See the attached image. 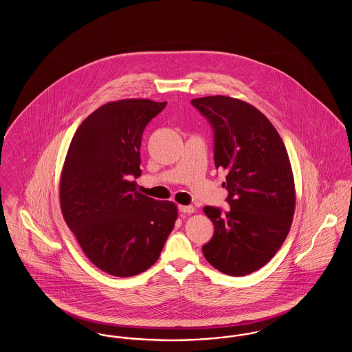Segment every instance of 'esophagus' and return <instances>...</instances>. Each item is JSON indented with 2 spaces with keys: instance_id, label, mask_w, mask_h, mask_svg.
<instances>
[{
  "instance_id": "34e87169",
  "label": "esophagus",
  "mask_w": 352,
  "mask_h": 352,
  "mask_svg": "<svg viewBox=\"0 0 352 352\" xmlns=\"http://www.w3.org/2000/svg\"><path fill=\"white\" fill-rule=\"evenodd\" d=\"M178 208L184 214H192V212H195V208L192 206H179Z\"/></svg>"
}]
</instances>
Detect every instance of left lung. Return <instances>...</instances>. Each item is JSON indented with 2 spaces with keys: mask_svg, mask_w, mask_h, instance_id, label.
Returning a JSON list of instances; mask_svg holds the SVG:
<instances>
[{
  "mask_svg": "<svg viewBox=\"0 0 352 352\" xmlns=\"http://www.w3.org/2000/svg\"><path fill=\"white\" fill-rule=\"evenodd\" d=\"M191 104L214 129V161L223 168L228 212L206 206L212 239L203 245L206 260L228 276L263 268L289 234L296 187L284 141L265 115L247 101L207 96Z\"/></svg>",
  "mask_w": 352,
  "mask_h": 352,
  "instance_id": "1",
  "label": "left lung"
}]
</instances>
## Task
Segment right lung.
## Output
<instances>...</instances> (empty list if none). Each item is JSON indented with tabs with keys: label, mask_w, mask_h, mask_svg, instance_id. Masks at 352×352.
<instances>
[{
	"label": "right lung",
	"mask_w": 352,
	"mask_h": 352,
	"mask_svg": "<svg viewBox=\"0 0 352 352\" xmlns=\"http://www.w3.org/2000/svg\"><path fill=\"white\" fill-rule=\"evenodd\" d=\"M166 101H111L74 134L60 174L63 218L89 261L116 277H132L158 260L178 218L175 203L135 190L145 126Z\"/></svg>",
	"instance_id": "add662e5"
}]
</instances>
